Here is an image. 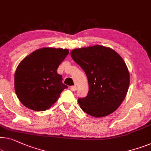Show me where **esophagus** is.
I'll return each mask as SVG.
<instances>
[{
    "label": "esophagus",
    "instance_id": "obj_1",
    "mask_svg": "<svg viewBox=\"0 0 151 151\" xmlns=\"http://www.w3.org/2000/svg\"><path fill=\"white\" fill-rule=\"evenodd\" d=\"M70 89L72 91H76V89H77V86H76V85H74V86H71L70 87Z\"/></svg>",
    "mask_w": 151,
    "mask_h": 151
}]
</instances>
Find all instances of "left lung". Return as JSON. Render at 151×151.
Listing matches in <instances>:
<instances>
[{
    "label": "left lung",
    "mask_w": 151,
    "mask_h": 151,
    "mask_svg": "<svg viewBox=\"0 0 151 151\" xmlns=\"http://www.w3.org/2000/svg\"><path fill=\"white\" fill-rule=\"evenodd\" d=\"M71 56L88 81V95L78 99L81 109L95 117L114 112L125 98L129 86V73L121 56L99 45L74 49Z\"/></svg>",
    "instance_id": "left-lung-1"
}]
</instances>
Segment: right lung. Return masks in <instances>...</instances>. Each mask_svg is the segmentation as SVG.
<instances>
[{
  "label": "right lung",
  "instance_id": "add662e5",
  "mask_svg": "<svg viewBox=\"0 0 151 151\" xmlns=\"http://www.w3.org/2000/svg\"><path fill=\"white\" fill-rule=\"evenodd\" d=\"M67 49L43 47L21 61L14 76L15 91L19 101L35 111L49 109L67 86L57 69L67 54Z\"/></svg>",
  "mask_w": 151,
  "mask_h": 151
}]
</instances>
